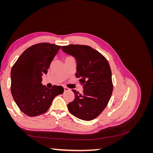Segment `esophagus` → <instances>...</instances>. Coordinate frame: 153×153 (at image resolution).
Listing matches in <instances>:
<instances>
[{
	"label": "esophagus",
	"instance_id": "34e87169",
	"mask_svg": "<svg viewBox=\"0 0 153 153\" xmlns=\"http://www.w3.org/2000/svg\"><path fill=\"white\" fill-rule=\"evenodd\" d=\"M64 92H66V91H68L69 90V88H68V87H64Z\"/></svg>",
	"mask_w": 153,
	"mask_h": 153
}]
</instances>
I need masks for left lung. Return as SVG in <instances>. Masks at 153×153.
<instances>
[{
    "instance_id": "1",
    "label": "left lung",
    "mask_w": 153,
    "mask_h": 153,
    "mask_svg": "<svg viewBox=\"0 0 153 153\" xmlns=\"http://www.w3.org/2000/svg\"><path fill=\"white\" fill-rule=\"evenodd\" d=\"M61 49L75 59V75L83 84L82 94L72 90L75 100L68 105L72 115L84 121H91L103 112L112 96V71L107 60L89 46L69 45Z\"/></svg>"
}]
</instances>
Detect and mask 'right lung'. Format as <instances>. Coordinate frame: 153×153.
<instances>
[{"mask_svg":"<svg viewBox=\"0 0 153 153\" xmlns=\"http://www.w3.org/2000/svg\"><path fill=\"white\" fill-rule=\"evenodd\" d=\"M61 46L47 43L32 45L18 59L11 71V91L22 112L30 117L45 113L56 96L62 94V86L48 89L41 83L50 63Z\"/></svg>","mask_w":153,"mask_h":153,"instance_id":"right-lung-1","label":"right lung"}]
</instances>
